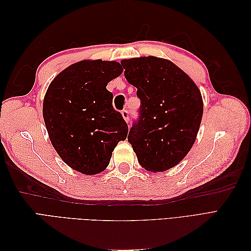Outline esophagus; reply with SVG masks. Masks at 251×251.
Returning a JSON list of instances; mask_svg holds the SVG:
<instances>
[{"mask_svg":"<svg viewBox=\"0 0 251 251\" xmlns=\"http://www.w3.org/2000/svg\"><path fill=\"white\" fill-rule=\"evenodd\" d=\"M121 115H123L124 119L127 123L128 118H130V114H128V111H127V110H124L123 112H121Z\"/></svg>","mask_w":251,"mask_h":251,"instance_id":"obj_1","label":"esophagus"}]
</instances>
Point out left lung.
Wrapping results in <instances>:
<instances>
[{
  "instance_id": "left-lung-1",
  "label": "left lung",
  "mask_w": 251,
  "mask_h": 251,
  "mask_svg": "<svg viewBox=\"0 0 251 251\" xmlns=\"http://www.w3.org/2000/svg\"><path fill=\"white\" fill-rule=\"evenodd\" d=\"M120 63L141 101L139 120L127 141L144 170L168 171L183 160L196 141L203 115L200 90L169 59L141 56Z\"/></svg>"
}]
</instances>
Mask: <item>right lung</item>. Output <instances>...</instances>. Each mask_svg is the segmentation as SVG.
I'll list each match as a JSON object with an SVG mask.
<instances>
[{"mask_svg":"<svg viewBox=\"0 0 251 251\" xmlns=\"http://www.w3.org/2000/svg\"><path fill=\"white\" fill-rule=\"evenodd\" d=\"M123 71L115 60L83 59L50 82L43 101L45 126L58 156L74 171L101 173L117 143L126 138L127 126L105 88Z\"/></svg>","mask_w":251,"mask_h":251,"instance_id":"add662e5","label":"right lung"}]
</instances>
